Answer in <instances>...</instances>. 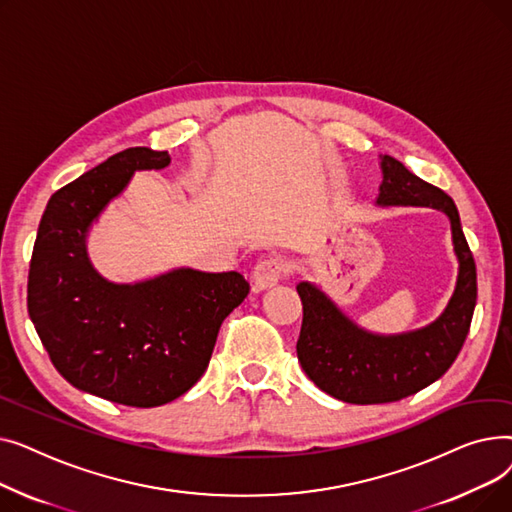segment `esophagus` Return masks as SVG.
<instances>
[{"label": "esophagus", "mask_w": 512, "mask_h": 512, "mask_svg": "<svg viewBox=\"0 0 512 512\" xmlns=\"http://www.w3.org/2000/svg\"><path fill=\"white\" fill-rule=\"evenodd\" d=\"M288 274V263L280 257L263 259L253 267V282L257 290H265L276 286Z\"/></svg>", "instance_id": "1"}]
</instances>
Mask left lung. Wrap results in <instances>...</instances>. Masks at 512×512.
<instances>
[{"label": "left lung", "mask_w": 512, "mask_h": 512, "mask_svg": "<svg viewBox=\"0 0 512 512\" xmlns=\"http://www.w3.org/2000/svg\"><path fill=\"white\" fill-rule=\"evenodd\" d=\"M380 205H425L444 211L459 257V282L446 311L423 330L373 336L351 324L313 284L301 282L303 326L299 361L313 384L353 405H382L434 384L461 353L477 303V270L461 228L459 209L442 188L415 176L394 157H384Z\"/></svg>", "instance_id": "1"}]
</instances>
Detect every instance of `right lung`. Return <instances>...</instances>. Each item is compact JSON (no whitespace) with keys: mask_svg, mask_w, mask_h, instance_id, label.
<instances>
[{"mask_svg":"<svg viewBox=\"0 0 512 512\" xmlns=\"http://www.w3.org/2000/svg\"><path fill=\"white\" fill-rule=\"evenodd\" d=\"M170 164L168 151L130 147L51 195L29 270V315L74 388L126 407H159L191 390L209 365L222 321L249 294L236 272L176 270L141 284L105 282L85 236L134 170Z\"/></svg>","mask_w":512,"mask_h":512,"instance_id":"right-lung-1","label":"right lung"}]
</instances>
